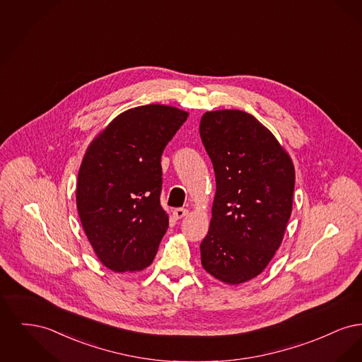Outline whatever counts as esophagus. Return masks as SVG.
<instances>
[{"instance_id":"obj_1","label":"esophagus","mask_w":362,"mask_h":362,"mask_svg":"<svg viewBox=\"0 0 362 362\" xmlns=\"http://www.w3.org/2000/svg\"><path fill=\"white\" fill-rule=\"evenodd\" d=\"M187 213H189V210H187V209L177 207V209H175V210H173V217H175L176 220H180V218H183L185 216H187Z\"/></svg>"}]
</instances>
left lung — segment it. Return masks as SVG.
Instances as JSON below:
<instances>
[{
  "label": "left lung",
  "instance_id": "1",
  "mask_svg": "<svg viewBox=\"0 0 362 362\" xmlns=\"http://www.w3.org/2000/svg\"><path fill=\"white\" fill-rule=\"evenodd\" d=\"M199 134L216 175L201 262L229 285L259 276L284 239L292 213L294 167L276 138L248 112H205Z\"/></svg>",
  "mask_w": 362,
  "mask_h": 362
}]
</instances>
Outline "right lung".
Here are the masks:
<instances>
[{
    "label": "right lung",
    "instance_id": "add662e5",
    "mask_svg": "<svg viewBox=\"0 0 362 362\" xmlns=\"http://www.w3.org/2000/svg\"><path fill=\"white\" fill-rule=\"evenodd\" d=\"M189 114L170 105L127 110L92 141L76 201L86 238L112 272L148 267L168 229L160 204L161 155Z\"/></svg>",
    "mask_w": 362,
    "mask_h": 362
}]
</instances>
